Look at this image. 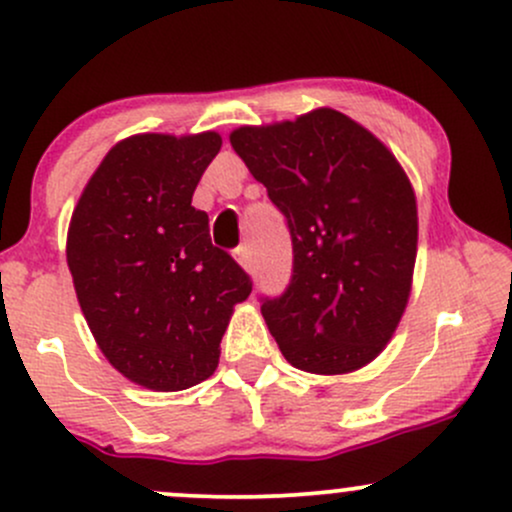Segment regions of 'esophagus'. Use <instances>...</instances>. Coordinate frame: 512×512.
<instances>
[{"mask_svg": "<svg viewBox=\"0 0 512 512\" xmlns=\"http://www.w3.org/2000/svg\"><path fill=\"white\" fill-rule=\"evenodd\" d=\"M236 260H238L240 267L245 269V272H250V269H252V252H250L248 245H240V248L236 250Z\"/></svg>", "mask_w": 512, "mask_h": 512, "instance_id": "34e87169", "label": "esophagus"}]
</instances>
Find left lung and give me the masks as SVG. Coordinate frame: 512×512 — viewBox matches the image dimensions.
Instances as JSON below:
<instances>
[{
    "label": "left lung",
    "mask_w": 512,
    "mask_h": 512,
    "mask_svg": "<svg viewBox=\"0 0 512 512\" xmlns=\"http://www.w3.org/2000/svg\"><path fill=\"white\" fill-rule=\"evenodd\" d=\"M231 146L286 216L291 284L262 315L291 366L339 375L395 334L416 262V197L392 151L332 108L240 127Z\"/></svg>",
    "instance_id": "left-lung-1"
}]
</instances>
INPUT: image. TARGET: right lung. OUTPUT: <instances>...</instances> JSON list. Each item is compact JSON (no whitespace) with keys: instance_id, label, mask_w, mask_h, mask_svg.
<instances>
[{"instance_id":"add662e5","label":"right lung","mask_w":512,"mask_h":512,"mask_svg":"<svg viewBox=\"0 0 512 512\" xmlns=\"http://www.w3.org/2000/svg\"><path fill=\"white\" fill-rule=\"evenodd\" d=\"M221 149L216 132L134 134L108 151L67 233L76 298L110 366L132 383L178 392L219 366L233 305L252 281L211 245L192 195Z\"/></svg>"}]
</instances>
